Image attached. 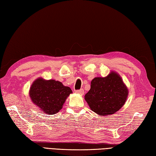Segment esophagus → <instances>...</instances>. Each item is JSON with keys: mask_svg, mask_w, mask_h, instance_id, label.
Listing matches in <instances>:
<instances>
[{"mask_svg": "<svg viewBox=\"0 0 156 156\" xmlns=\"http://www.w3.org/2000/svg\"><path fill=\"white\" fill-rule=\"evenodd\" d=\"M76 93H78V94H84V91L83 89H80V90H76Z\"/></svg>", "mask_w": 156, "mask_h": 156, "instance_id": "34e87169", "label": "esophagus"}]
</instances>
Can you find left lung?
Returning <instances> with one entry per match:
<instances>
[{"mask_svg": "<svg viewBox=\"0 0 156 156\" xmlns=\"http://www.w3.org/2000/svg\"><path fill=\"white\" fill-rule=\"evenodd\" d=\"M127 95L128 89L121 78L112 72L107 77L94 78L84 98L92 111L106 116L118 111L124 105Z\"/></svg>", "mask_w": 156, "mask_h": 156, "instance_id": "8db88e82", "label": "left lung"}]
</instances>
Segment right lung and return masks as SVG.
Here are the masks:
<instances>
[{
    "instance_id": "add662e5",
    "label": "right lung",
    "mask_w": 156,
    "mask_h": 156,
    "mask_svg": "<svg viewBox=\"0 0 156 156\" xmlns=\"http://www.w3.org/2000/svg\"><path fill=\"white\" fill-rule=\"evenodd\" d=\"M72 92L70 88L54 80L38 78L31 85L29 96L32 102L47 114H56Z\"/></svg>"
}]
</instances>
